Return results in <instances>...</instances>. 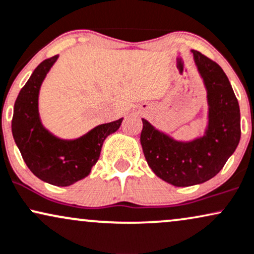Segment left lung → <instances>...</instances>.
I'll list each match as a JSON object with an SVG mask.
<instances>
[{"label":"left lung","instance_id":"obj_1","mask_svg":"<svg viewBox=\"0 0 254 254\" xmlns=\"http://www.w3.org/2000/svg\"><path fill=\"white\" fill-rule=\"evenodd\" d=\"M208 92L209 124L205 135L190 142L169 138L142 119L140 135L146 162L163 181L190 187L209 181L225 166L240 141V109L231 83L217 63L192 50Z\"/></svg>","mask_w":254,"mask_h":254}]
</instances>
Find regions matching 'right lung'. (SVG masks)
Wrapping results in <instances>:
<instances>
[{
	"label": "right lung",
	"mask_w": 254,
	"mask_h": 254,
	"mask_svg": "<svg viewBox=\"0 0 254 254\" xmlns=\"http://www.w3.org/2000/svg\"><path fill=\"white\" fill-rule=\"evenodd\" d=\"M58 56L45 59L21 89L14 104L11 132L26 165L41 181L67 187L83 180L100 158L103 141L116 132L124 119L95 127L76 140H61L47 132L38 113L41 83Z\"/></svg>",
	"instance_id": "1"
}]
</instances>
